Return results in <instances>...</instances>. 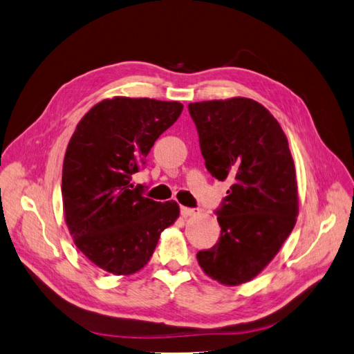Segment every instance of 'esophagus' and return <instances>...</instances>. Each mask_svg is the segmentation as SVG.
Returning a JSON list of instances; mask_svg holds the SVG:
<instances>
[{
  "label": "esophagus",
  "instance_id": "34e87169",
  "mask_svg": "<svg viewBox=\"0 0 354 354\" xmlns=\"http://www.w3.org/2000/svg\"><path fill=\"white\" fill-rule=\"evenodd\" d=\"M180 214L184 216H192L198 214V209H194V207H187V206H180Z\"/></svg>",
  "mask_w": 354,
  "mask_h": 354
}]
</instances>
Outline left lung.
<instances>
[{
    "label": "left lung",
    "mask_w": 354,
    "mask_h": 354,
    "mask_svg": "<svg viewBox=\"0 0 354 354\" xmlns=\"http://www.w3.org/2000/svg\"><path fill=\"white\" fill-rule=\"evenodd\" d=\"M207 171L230 188L216 207L218 242L197 252L206 275L238 286L260 274L292 233L297 184L288 140L254 100L189 103Z\"/></svg>",
    "instance_id": "8db88e82"
}]
</instances>
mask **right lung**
<instances>
[{
    "instance_id": "right-lung-1",
    "label": "right lung",
    "mask_w": 354,
    "mask_h": 354,
    "mask_svg": "<svg viewBox=\"0 0 354 354\" xmlns=\"http://www.w3.org/2000/svg\"><path fill=\"white\" fill-rule=\"evenodd\" d=\"M178 102L115 97L95 104L71 136L62 166L66 221L80 252L115 275L148 263L179 206L145 197L131 176L183 112Z\"/></svg>"
}]
</instances>
